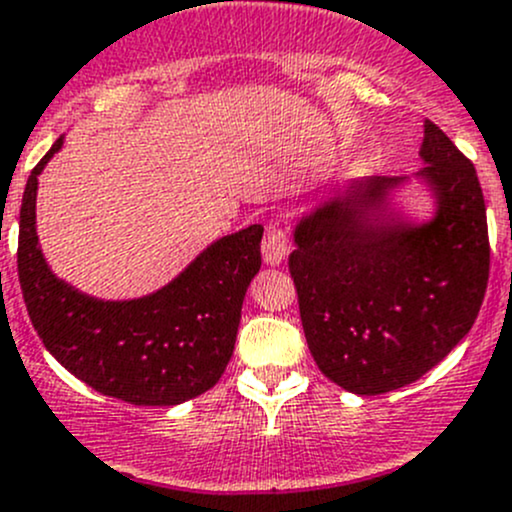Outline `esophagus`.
Instances as JSON below:
<instances>
[{"label":"esophagus","mask_w":512,"mask_h":512,"mask_svg":"<svg viewBox=\"0 0 512 512\" xmlns=\"http://www.w3.org/2000/svg\"><path fill=\"white\" fill-rule=\"evenodd\" d=\"M289 252V235L280 223L270 225L265 230V240H262V257L267 265H280Z\"/></svg>","instance_id":"34e87169"}]
</instances>
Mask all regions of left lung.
Wrapping results in <instances>:
<instances>
[{
    "label": "left lung",
    "mask_w": 512,
    "mask_h": 512,
    "mask_svg": "<svg viewBox=\"0 0 512 512\" xmlns=\"http://www.w3.org/2000/svg\"><path fill=\"white\" fill-rule=\"evenodd\" d=\"M421 178L431 223H371L366 205L399 178H376L294 227L289 275L309 352L327 379L379 396L421 379L476 322L490 272L485 200L473 163L433 121Z\"/></svg>",
    "instance_id": "1"
}]
</instances>
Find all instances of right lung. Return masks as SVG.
Wrapping results in <instances>:
<instances>
[{"label":"right lung","mask_w":512,"mask_h":512,"mask_svg":"<svg viewBox=\"0 0 512 512\" xmlns=\"http://www.w3.org/2000/svg\"><path fill=\"white\" fill-rule=\"evenodd\" d=\"M64 138L36 163L19 213V285L51 356L103 396L136 406H175L223 376L247 285L262 265V225L200 252L170 285L141 299L103 302L61 282L36 237V185Z\"/></svg>","instance_id":"1"}]
</instances>
